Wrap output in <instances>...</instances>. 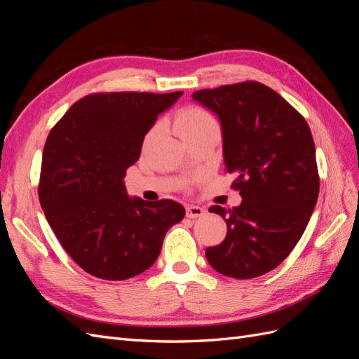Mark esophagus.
<instances>
[{"mask_svg": "<svg viewBox=\"0 0 359 359\" xmlns=\"http://www.w3.org/2000/svg\"><path fill=\"white\" fill-rule=\"evenodd\" d=\"M205 214H206V211H205V208H202V206L189 205L186 208V215L189 217V219H199V217H202Z\"/></svg>", "mask_w": 359, "mask_h": 359, "instance_id": "1", "label": "esophagus"}]
</instances>
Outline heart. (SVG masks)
Wrapping results in <instances>:
<instances>
[{
  "mask_svg": "<svg viewBox=\"0 0 359 359\" xmlns=\"http://www.w3.org/2000/svg\"><path fill=\"white\" fill-rule=\"evenodd\" d=\"M175 127L178 135L184 137L199 136L211 132H220V123L212 112L201 104H189L178 112L175 118ZM158 132V126L156 124L145 136V140H149Z\"/></svg>",
  "mask_w": 359,
  "mask_h": 359,
  "instance_id": "heart-1",
  "label": "heart"
}]
</instances>
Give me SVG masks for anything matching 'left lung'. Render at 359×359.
Here are the masks:
<instances>
[{
	"mask_svg": "<svg viewBox=\"0 0 359 359\" xmlns=\"http://www.w3.org/2000/svg\"><path fill=\"white\" fill-rule=\"evenodd\" d=\"M193 99L220 118L224 170L243 202L210 212L226 220L223 243L205 250L223 276L255 278L290 255L309 224L319 196V172L310 127L269 86L245 81L199 90Z\"/></svg>",
	"mask_w": 359,
	"mask_h": 359,
	"instance_id": "8db88e82",
	"label": "left lung"
}]
</instances>
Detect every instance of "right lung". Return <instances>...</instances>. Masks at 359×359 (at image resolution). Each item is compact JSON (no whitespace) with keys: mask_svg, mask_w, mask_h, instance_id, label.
<instances>
[{"mask_svg":"<svg viewBox=\"0 0 359 359\" xmlns=\"http://www.w3.org/2000/svg\"><path fill=\"white\" fill-rule=\"evenodd\" d=\"M182 91L91 93L52 127L41 157L39 199L66 253L85 273L127 280L156 262L163 238L186 210L130 199L126 170L148 130Z\"/></svg>","mask_w":359,"mask_h":359,"instance_id":"right-lung-1","label":"right lung"}]
</instances>
